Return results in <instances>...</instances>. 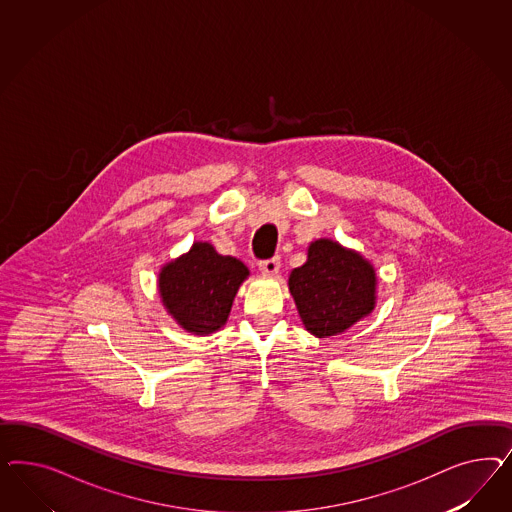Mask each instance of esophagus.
Segmentation results:
<instances>
[{
    "label": "esophagus",
    "mask_w": 512,
    "mask_h": 512,
    "mask_svg": "<svg viewBox=\"0 0 512 512\" xmlns=\"http://www.w3.org/2000/svg\"><path fill=\"white\" fill-rule=\"evenodd\" d=\"M279 266H281L279 257H272V259H268V261H261V263H259V270H261L263 274L274 276V274H278Z\"/></svg>",
    "instance_id": "esophagus-1"
}]
</instances>
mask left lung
I'll list each match as a JSON object with an SVG mask.
<instances>
[{
  "label": "left lung",
  "mask_w": 512,
  "mask_h": 512,
  "mask_svg": "<svg viewBox=\"0 0 512 512\" xmlns=\"http://www.w3.org/2000/svg\"><path fill=\"white\" fill-rule=\"evenodd\" d=\"M289 291L304 328L317 338H328L372 313L377 274L355 249L319 238L308 248V261L291 272Z\"/></svg>",
  "instance_id": "left-lung-1"
}]
</instances>
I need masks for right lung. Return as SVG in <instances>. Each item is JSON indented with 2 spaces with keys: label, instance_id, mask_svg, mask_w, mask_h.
<instances>
[{
  "label": "right lung",
  "instance_id": "obj_1",
  "mask_svg": "<svg viewBox=\"0 0 512 512\" xmlns=\"http://www.w3.org/2000/svg\"><path fill=\"white\" fill-rule=\"evenodd\" d=\"M248 276L240 259L217 253L210 242H195L161 266L157 291L167 313L186 332L210 336L227 323L234 296Z\"/></svg>",
  "mask_w": 512,
  "mask_h": 512
}]
</instances>
